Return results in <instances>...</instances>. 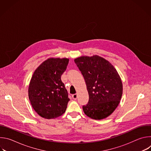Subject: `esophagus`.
I'll return each instance as SVG.
<instances>
[{
	"instance_id": "34e87169",
	"label": "esophagus",
	"mask_w": 151,
	"mask_h": 151,
	"mask_svg": "<svg viewBox=\"0 0 151 151\" xmlns=\"http://www.w3.org/2000/svg\"><path fill=\"white\" fill-rule=\"evenodd\" d=\"M72 98L74 99V100H76L77 99V94H74L72 95Z\"/></svg>"
}]
</instances>
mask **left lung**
Wrapping results in <instances>:
<instances>
[{"label": "left lung", "mask_w": 151, "mask_h": 151, "mask_svg": "<svg viewBox=\"0 0 151 151\" xmlns=\"http://www.w3.org/2000/svg\"><path fill=\"white\" fill-rule=\"evenodd\" d=\"M87 85L89 100L83 106L85 114L96 120L110 116L118 106L122 95L121 79L112 64L95 55L74 60Z\"/></svg>", "instance_id": "1"}]
</instances>
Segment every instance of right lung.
Returning <instances> with one entry per match:
<instances>
[{"instance_id": "1", "label": "right lung", "mask_w": 151, "mask_h": 151, "mask_svg": "<svg viewBox=\"0 0 151 151\" xmlns=\"http://www.w3.org/2000/svg\"><path fill=\"white\" fill-rule=\"evenodd\" d=\"M69 59L50 58L35 70L29 85V98L35 112L45 119L65 112L70 99L61 79Z\"/></svg>"}]
</instances>
